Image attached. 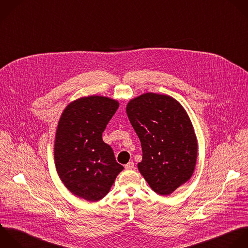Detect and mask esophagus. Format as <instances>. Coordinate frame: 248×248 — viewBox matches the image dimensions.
Wrapping results in <instances>:
<instances>
[{
    "label": "esophagus",
    "mask_w": 248,
    "mask_h": 248,
    "mask_svg": "<svg viewBox=\"0 0 248 248\" xmlns=\"http://www.w3.org/2000/svg\"><path fill=\"white\" fill-rule=\"evenodd\" d=\"M124 168H125V170H131V169L134 168V163H133L132 161H130V162H128V163L124 166Z\"/></svg>",
    "instance_id": "esophagus-1"
}]
</instances>
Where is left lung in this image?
Instances as JSON below:
<instances>
[{
    "mask_svg": "<svg viewBox=\"0 0 248 248\" xmlns=\"http://www.w3.org/2000/svg\"><path fill=\"white\" fill-rule=\"evenodd\" d=\"M126 114L141 141L139 172L155 192L170 195L196 166L197 137L187 112L170 95L146 93L128 101Z\"/></svg>",
    "mask_w": 248,
    "mask_h": 248,
    "instance_id": "left-lung-1",
    "label": "left lung"
}]
</instances>
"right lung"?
<instances>
[{
    "label": "right lung",
    "instance_id": "obj_1",
    "mask_svg": "<svg viewBox=\"0 0 248 248\" xmlns=\"http://www.w3.org/2000/svg\"><path fill=\"white\" fill-rule=\"evenodd\" d=\"M118 108L116 99L83 96L67 104L57 125V173L72 194L90 202L102 199L124 170L112 148L102 140V133Z\"/></svg>",
    "mask_w": 248,
    "mask_h": 248
}]
</instances>
